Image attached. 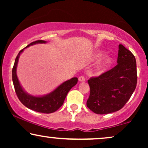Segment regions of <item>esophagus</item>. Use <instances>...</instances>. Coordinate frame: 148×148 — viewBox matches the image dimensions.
Instances as JSON below:
<instances>
[{
    "label": "esophagus",
    "instance_id": "obj_1",
    "mask_svg": "<svg viewBox=\"0 0 148 148\" xmlns=\"http://www.w3.org/2000/svg\"><path fill=\"white\" fill-rule=\"evenodd\" d=\"M85 80H86V79H85L84 76H80L79 77V82H85Z\"/></svg>",
    "mask_w": 148,
    "mask_h": 148
}]
</instances>
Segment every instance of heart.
Returning a JSON list of instances; mask_svg holds the SVG:
<instances>
[{"instance_id": "b5f03b06", "label": "heart", "mask_w": 148, "mask_h": 148, "mask_svg": "<svg viewBox=\"0 0 148 148\" xmlns=\"http://www.w3.org/2000/svg\"><path fill=\"white\" fill-rule=\"evenodd\" d=\"M104 52H98V53H97L96 54V56H95V59L97 60L101 59V58L103 57V56H104ZM111 63H112V58H111L110 56L106 57L102 62H101V63L99 64V65L98 66H97V71L98 73H103L110 66Z\"/></svg>"}]
</instances>
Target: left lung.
I'll list each match as a JSON object with an SVG mask.
<instances>
[{
  "label": "left lung",
  "mask_w": 148,
  "mask_h": 148,
  "mask_svg": "<svg viewBox=\"0 0 148 148\" xmlns=\"http://www.w3.org/2000/svg\"><path fill=\"white\" fill-rule=\"evenodd\" d=\"M117 63L112 69L88 80L90 94L87 106L94 113L105 114L121 110L135 90L136 60L122 44L119 46Z\"/></svg>",
  "instance_id": "1"
}]
</instances>
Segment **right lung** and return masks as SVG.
Returning <instances> with one entry per match:
<instances>
[{
  "label": "right lung",
  "mask_w": 148,
  "mask_h": 148,
  "mask_svg": "<svg viewBox=\"0 0 148 148\" xmlns=\"http://www.w3.org/2000/svg\"><path fill=\"white\" fill-rule=\"evenodd\" d=\"M45 43H46V41H44V40H37V41L32 42L31 44H29L19 52L15 58V63H14L13 70H12V78H13V82L16 94H17L19 100L21 101V102L24 106L31 110L36 111V112L49 114V113L55 112L63 104L64 99H65L68 92L73 87L77 84L78 79L77 77H73L69 80L66 81L52 92L44 95V96H32V95L27 94L23 90L20 84L17 75V66L20 54L23 52L24 49L30 46L36 44Z\"/></svg>",
  "instance_id": "1"
}]
</instances>
